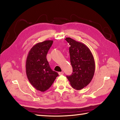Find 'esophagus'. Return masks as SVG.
I'll use <instances>...</instances> for the list:
<instances>
[{"label": "esophagus", "instance_id": "34e87169", "mask_svg": "<svg viewBox=\"0 0 120 120\" xmlns=\"http://www.w3.org/2000/svg\"><path fill=\"white\" fill-rule=\"evenodd\" d=\"M58 74H59V75L60 76V75H63L64 73H63V71H61V72H59V73H58Z\"/></svg>", "mask_w": 120, "mask_h": 120}]
</instances>
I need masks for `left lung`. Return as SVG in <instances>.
Returning <instances> with one entry per match:
<instances>
[{
    "mask_svg": "<svg viewBox=\"0 0 120 120\" xmlns=\"http://www.w3.org/2000/svg\"><path fill=\"white\" fill-rule=\"evenodd\" d=\"M65 40L69 43L71 63L73 72L66 78L72 87L80 90L88 85L95 71V62L90 49L84 43L69 37Z\"/></svg>",
    "mask_w": 120,
    "mask_h": 120,
    "instance_id": "1",
    "label": "left lung"
}]
</instances>
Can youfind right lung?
I'll list each match as a JSON object with an SVG mask.
<instances>
[{
  "mask_svg": "<svg viewBox=\"0 0 120 120\" xmlns=\"http://www.w3.org/2000/svg\"><path fill=\"white\" fill-rule=\"evenodd\" d=\"M53 41L45 40L33 46L27 54L26 74L29 82L35 89L44 92L51 87L58 74L50 68L46 55Z\"/></svg>",
  "mask_w": 120,
  "mask_h": 120,
  "instance_id": "add662e5",
  "label": "right lung"
}]
</instances>
